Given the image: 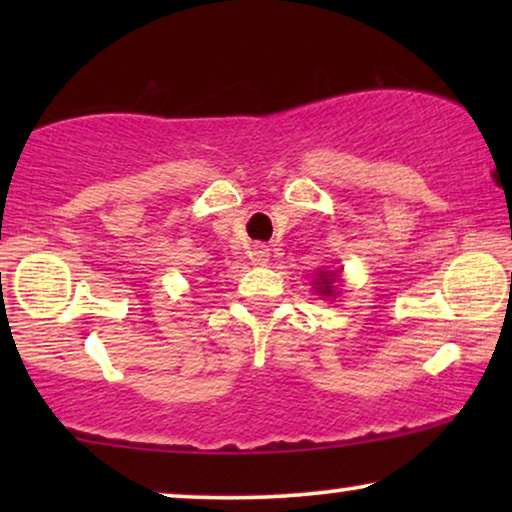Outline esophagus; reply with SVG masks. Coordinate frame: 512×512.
Returning a JSON list of instances; mask_svg holds the SVG:
<instances>
[{
	"label": "esophagus",
	"instance_id": "34e87169",
	"mask_svg": "<svg viewBox=\"0 0 512 512\" xmlns=\"http://www.w3.org/2000/svg\"><path fill=\"white\" fill-rule=\"evenodd\" d=\"M249 256L251 261H254V265H265L270 258V249L265 247V244H254V249H251Z\"/></svg>",
	"mask_w": 512,
	"mask_h": 512
}]
</instances>
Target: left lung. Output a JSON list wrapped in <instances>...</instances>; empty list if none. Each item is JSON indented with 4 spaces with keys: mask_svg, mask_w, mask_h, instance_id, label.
I'll return each instance as SVG.
<instances>
[{
    "mask_svg": "<svg viewBox=\"0 0 512 512\" xmlns=\"http://www.w3.org/2000/svg\"><path fill=\"white\" fill-rule=\"evenodd\" d=\"M340 275L338 272H326V270H321L319 275H317V279H314V289H317V293L319 296H326V298H331V296H335V279H338Z\"/></svg>",
    "mask_w": 512,
    "mask_h": 512,
    "instance_id": "left-lung-1",
    "label": "left lung"
}]
</instances>
